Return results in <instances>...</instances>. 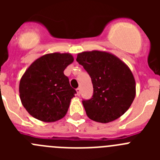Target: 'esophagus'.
Masks as SVG:
<instances>
[{
    "label": "esophagus",
    "instance_id": "34e87169",
    "mask_svg": "<svg viewBox=\"0 0 160 160\" xmlns=\"http://www.w3.org/2000/svg\"><path fill=\"white\" fill-rule=\"evenodd\" d=\"M76 92H77V95L78 96L80 95V93H81V89H80V88L76 89Z\"/></svg>",
    "mask_w": 160,
    "mask_h": 160
}]
</instances>
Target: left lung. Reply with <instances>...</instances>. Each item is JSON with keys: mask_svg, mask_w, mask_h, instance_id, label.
Wrapping results in <instances>:
<instances>
[{"mask_svg": "<svg viewBox=\"0 0 160 160\" xmlns=\"http://www.w3.org/2000/svg\"><path fill=\"white\" fill-rule=\"evenodd\" d=\"M76 60L89 73L94 88L92 98L82 101L87 116L102 123L122 116L136 94L130 68L115 55L100 50L78 53Z\"/></svg>", "mask_w": 160, "mask_h": 160, "instance_id": "obj_1", "label": "left lung"}]
</instances>
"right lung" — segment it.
<instances>
[{
  "label": "right lung",
  "instance_id": "add662e5",
  "mask_svg": "<svg viewBox=\"0 0 160 160\" xmlns=\"http://www.w3.org/2000/svg\"><path fill=\"white\" fill-rule=\"evenodd\" d=\"M73 62L69 53H47L25 70L20 80L19 94L31 116L53 122L66 115L76 90L70 87L64 70Z\"/></svg>",
  "mask_w": 160,
  "mask_h": 160
}]
</instances>
